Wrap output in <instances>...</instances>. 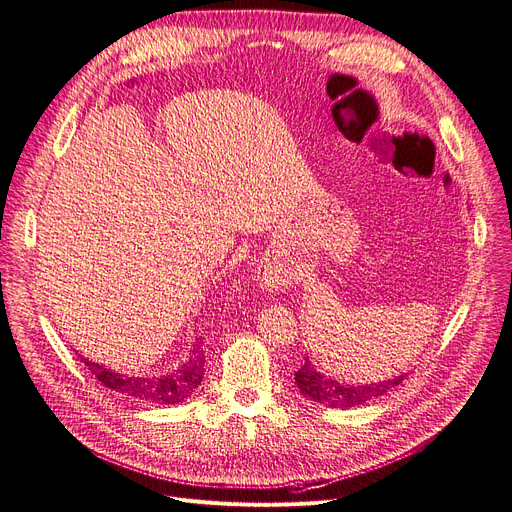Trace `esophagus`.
<instances>
[{
  "instance_id": "obj_1",
  "label": "esophagus",
  "mask_w": 512,
  "mask_h": 512,
  "mask_svg": "<svg viewBox=\"0 0 512 512\" xmlns=\"http://www.w3.org/2000/svg\"><path fill=\"white\" fill-rule=\"evenodd\" d=\"M258 281H260L262 289L283 291L291 283V273H289V268L283 266L279 260L266 258L258 266Z\"/></svg>"
}]
</instances>
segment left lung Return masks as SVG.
Here are the masks:
<instances>
[{
    "mask_svg": "<svg viewBox=\"0 0 512 512\" xmlns=\"http://www.w3.org/2000/svg\"><path fill=\"white\" fill-rule=\"evenodd\" d=\"M405 376H397L393 380L374 382V384H347L337 382L333 378H326L308 362L295 372V384L302 390V395L308 399L322 403L330 409H345V407H357L364 405L384 393H388L393 386H399Z\"/></svg>",
    "mask_w": 512,
    "mask_h": 512,
    "instance_id": "obj_1",
    "label": "left lung"
}]
</instances>
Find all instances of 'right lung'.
I'll return each mask as SVG.
<instances>
[{
  "instance_id": "1",
  "label": "right lung",
  "mask_w": 512,
  "mask_h": 512,
  "mask_svg": "<svg viewBox=\"0 0 512 512\" xmlns=\"http://www.w3.org/2000/svg\"><path fill=\"white\" fill-rule=\"evenodd\" d=\"M84 366L95 374V378L113 393L124 395L128 399L144 401V403H161V405H177L186 401L202 382L204 376V355L196 347L188 362H184L177 370L163 376H130L111 372L95 362L80 357Z\"/></svg>"
}]
</instances>
